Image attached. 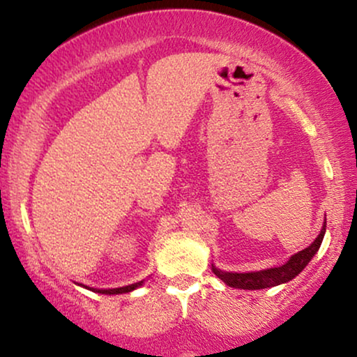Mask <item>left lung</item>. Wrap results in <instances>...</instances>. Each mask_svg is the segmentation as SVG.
Returning a JSON list of instances; mask_svg holds the SVG:
<instances>
[{"label":"left lung","instance_id":"1","mask_svg":"<svg viewBox=\"0 0 357 357\" xmlns=\"http://www.w3.org/2000/svg\"><path fill=\"white\" fill-rule=\"evenodd\" d=\"M324 233H326V221H324V227L321 233H319L317 238L314 240V243L310 247H307L302 252L296 253V255L290 257V260L285 265L268 270H260V272H248V273H231V272H221V270L213 267L215 275L221 278L227 285L235 287V289H243V290H258V289H268V287H275L285 282L292 280L294 277H297L302 270L305 268V265L312 260V257L317 253L319 247H321Z\"/></svg>","mask_w":357,"mask_h":357}]
</instances>
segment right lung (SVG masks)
<instances>
[{
	"label": "right lung",
	"instance_id": "right-lung-1",
	"mask_svg": "<svg viewBox=\"0 0 357 357\" xmlns=\"http://www.w3.org/2000/svg\"><path fill=\"white\" fill-rule=\"evenodd\" d=\"M139 285H142V282H137V284H132V285L119 287V289H105V290H100V289H90V290H93V292H99V294H107V296H114V294H126V292H130V290L137 289Z\"/></svg>",
	"mask_w": 357,
	"mask_h": 357
}]
</instances>
